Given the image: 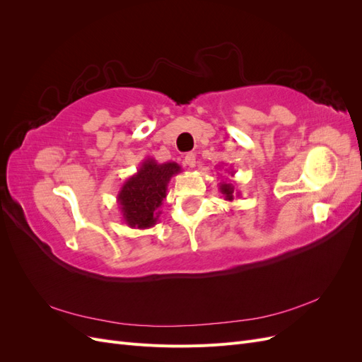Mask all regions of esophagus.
I'll return each mask as SVG.
<instances>
[{"instance_id":"esophagus-1","label":"esophagus","mask_w":362,"mask_h":362,"mask_svg":"<svg viewBox=\"0 0 362 362\" xmlns=\"http://www.w3.org/2000/svg\"><path fill=\"white\" fill-rule=\"evenodd\" d=\"M184 163L187 164L189 168H194L196 166V156L193 154V152H189V154L184 157Z\"/></svg>"}]
</instances>
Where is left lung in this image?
<instances>
[{
    "mask_svg": "<svg viewBox=\"0 0 362 362\" xmlns=\"http://www.w3.org/2000/svg\"><path fill=\"white\" fill-rule=\"evenodd\" d=\"M231 177H234V172H231ZM218 190H221V193L223 194L225 201H234L235 196H240V192L235 190V185L229 181V180H222L221 182H218Z\"/></svg>",
    "mask_w": 362,
    "mask_h": 362,
    "instance_id": "obj_1",
    "label": "left lung"
}]
</instances>
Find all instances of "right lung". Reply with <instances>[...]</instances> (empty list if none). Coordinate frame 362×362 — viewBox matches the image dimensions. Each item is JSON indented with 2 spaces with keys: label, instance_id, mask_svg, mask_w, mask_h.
I'll return each mask as SVG.
<instances>
[{
  "label": "right lung",
  "instance_id": "add662e5",
  "mask_svg": "<svg viewBox=\"0 0 362 362\" xmlns=\"http://www.w3.org/2000/svg\"><path fill=\"white\" fill-rule=\"evenodd\" d=\"M181 172L175 161L157 163L154 158L141 161L137 172L124 182L117 193V204L124 222L129 228L148 229L161 214L163 201L170 178Z\"/></svg>",
  "mask_w": 362,
  "mask_h": 362
}]
</instances>
